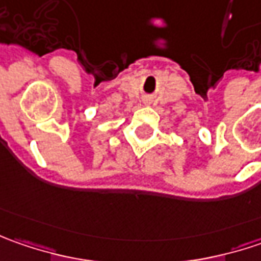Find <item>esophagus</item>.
<instances>
[{"label": "esophagus", "instance_id": "34e87169", "mask_svg": "<svg viewBox=\"0 0 261 261\" xmlns=\"http://www.w3.org/2000/svg\"><path fill=\"white\" fill-rule=\"evenodd\" d=\"M146 101H148V100H146Z\"/></svg>", "mask_w": 261, "mask_h": 261}]
</instances>
